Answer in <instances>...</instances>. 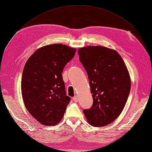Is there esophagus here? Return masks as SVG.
Listing matches in <instances>:
<instances>
[{
	"label": "esophagus",
	"instance_id": "esophagus-1",
	"mask_svg": "<svg viewBox=\"0 0 152 152\" xmlns=\"http://www.w3.org/2000/svg\"><path fill=\"white\" fill-rule=\"evenodd\" d=\"M73 100H74L75 102H77L78 101V98L77 96H75L74 98H73Z\"/></svg>",
	"mask_w": 152,
	"mask_h": 152
}]
</instances>
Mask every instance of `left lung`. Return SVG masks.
Segmentation results:
<instances>
[{"label":"left lung","instance_id":"obj_1","mask_svg":"<svg viewBox=\"0 0 152 152\" xmlns=\"http://www.w3.org/2000/svg\"><path fill=\"white\" fill-rule=\"evenodd\" d=\"M87 74L93 105L83 113L94 126L111 124L123 111L128 99L131 79L120 54L104 46H87L78 50Z\"/></svg>","mask_w":152,"mask_h":152}]
</instances>
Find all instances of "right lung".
I'll return each mask as SVG.
<instances>
[{"instance_id":"right-lung-1","label":"right lung","mask_w":152,"mask_h":152,"mask_svg":"<svg viewBox=\"0 0 152 152\" xmlns=\"http://www.w3.org/2000/svg\"><path fill=\"white\" fill-rule=\"evenodd\" d=\"M76 48L60 44L36 50L24 66L21 91L26 108L41 124L53 126L64 117L70 98L66 95L62 73Z\"/></svg>"}]
</instances>
